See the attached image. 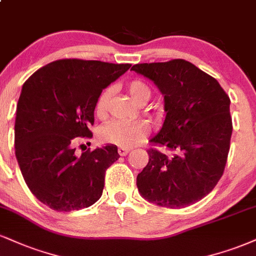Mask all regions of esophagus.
I'll list each match as a JSON object with an SVG mask.
<instances>
[{
	"mask_svg": "<svg viewBox=\"0 0 256 256\" xmlns=\"http://www.w3.org/2000/svg\"><path fill=\"white\" fill-rule=\"evenodd\" d=\"M130 152V149H128V148H118V154L120 156H126Z\"/></svg>",
	"mask_w": 256,
	"mask_h": 256,
	"instance_id": "esophagus-1",
	"label": "esophagus"
}]
</instances>
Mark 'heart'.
<instances>
[{
	"instance_id": "1",
	"label": "heart",
	"mask_w": 256,
	"mask_h": 256,
	"mask_svg": "<svg viewBox=\"0 0 256 256\" xmlns=\"http://www.w3.org/2000/svg\"><path fill=\"white\" fill-rule=\"evenodd\" d=\"M126 90L134 102L144 104L152 96V89L142 80L134 78L128 82ZM112 95V88H104L98 95L95 101V113L104 116L108 108V101ZM149 134V126L144 122H122L113 120L98 130V138L104 143L113 144L120 148H131L140 144Z\"/></svg>"
}]
</instances>
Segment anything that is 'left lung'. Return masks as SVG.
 Returning <instances> with one entry per match:
<instances>
[{
	"label": "left lung",
	"instance_id": "obj_1",
	"mask_svg": "<svg viewBox=\"0 0 256 256\" xmlns=\"http://www.w3.org/2000/svg\"><path fill=\"white\" fill-rule=\"evenodd\" d=\"M131 70L158 86L167 112L150 140L149 162L137 175L138 190L163 208L194 204L224 173L232 134L230 98L216 78L184 60L136 64Z\"/></svg>",
	"mask_w": 256,
	"mask_h": 256
}]
</instances>
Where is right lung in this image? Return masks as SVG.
<instances>
[{
  "instance_id": "obj_1",
  "label": "right lung",
  "mask_w": 256,
  "mask_h": 256,
  "mask_svg": "<svg viewBox=\"0 0 256 256\" xmlns=\"http://www.w3.org/2000/svg\"><path fill=\"white\" fill-rule=\"evenodd\" d=\"M131 64L63 58L46 64L24 83L16 106L15 155L36 198L69 212L100 199L107 168L119 158L114 146L76 154L93 137L95 101Z\"/></svg>"
}]
</instances>
